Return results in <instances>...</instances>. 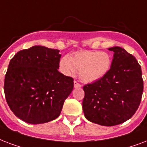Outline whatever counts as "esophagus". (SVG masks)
I'll use <instances>...</instances> for the list:
<instances>
[{
    "label": "esophagus",
    "mask_w": 147,
    "mask_h": 147,
    "mask_svg": "<svg viewBox=\"0 0 147 147\" xmlns=\"http://www.w3.org/2000/svg\"><path fill=\"white\" fill-rule=\"evenodd\" d=\"M74 88H80L82 86L81 84H80L79 83H77L76 80H74Z\"/></svg>",
    "instance_id": "1"
}]
</instances>
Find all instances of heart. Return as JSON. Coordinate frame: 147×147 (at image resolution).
<instances>
[{
  "instance_id": "b5f03b06",
  "label": "heart",
  "mask_w": 147,
  "mask_h": 147,
  "mask_svg": "<svg viewBox=\"0 0 147 147\" xmlns=\"http://www.w3.org/2000/svg\"><path fill=\"white\" fill-rule=\"evenodd\" d=\"M111 63V57L107 52L82 51L71 57H63L60 61L59 67L66 76L74 74L77 69H79L81 81L91 84L102 79L109 72Z\"/></svg>"
}]
</instances>
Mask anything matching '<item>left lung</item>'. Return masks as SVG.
Instances as JSON below:
<instances>
[{
    "label": "left lung",
    "instance_id": "8db88e82",
    "mask_svg": "<svg viewBox=\"0 0 147 147\" xmlns=\"http://www.w3.org/2000/svg\"><path fill=\"white\" fill-rule=\"evenodd\" d=\"M113 52L109 72L84 86L83 111L87 120L101 126H115L130 119L140 103L143 91L141 67L136 58L120 47Z\"/></svg>",
    "mask_w": 147,
    "mask_h": 147
}]
</instances>
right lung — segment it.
Masks as SVG:
<instances>
[{
	"instance_id": "1",
	"label": "right lung",
	"mask_w": 147,
	"mask_h": 147,
	"mask_svg": "<svg viewBox=\"0 0 147 147\" xmlns=\"http://www.w3.org/2000/svg\"><path fill=\"white\" fill-rule=\"evenodd\" d=\"M59 50L34 46L10 61L4 79L9 107L23 121L40 124L55 120L72 92L74 79L58 71Z\"/></svg>"
}]
</instances>
